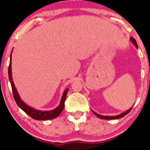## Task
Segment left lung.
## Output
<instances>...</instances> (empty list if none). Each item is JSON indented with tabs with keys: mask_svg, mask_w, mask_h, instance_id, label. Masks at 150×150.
<instances>
[{
	"mask_svg": "<svg viewBox=\"0 0 150 150\" xmlns=\"http://www.w3.org/2000/svg\"><path fill=\"white\" fill-rule=\"evenodd\" d=\"M130 41H131V42L132 43V44H134V46H135V47L137 49V48H138V46H137V42H136L135 39H134V38H132V37H130ZM132 106L131 108H129V109L127 110V111H124V112L121 113L119 115H117V116H101V115L98 114V113H97L96 112H94V111H93V110H92V111L94 113V114L96 115V116H97V117H99V118H101V119L113 120V119H118V118H123V116H125V115H127L129 112H130V110L132 109Z\"/></svg>",
	"mask_w": 150,
	"mask_h": 150,
	"instance_id": "left-lung-1",
	"label": "left lung"
}]
</instances>
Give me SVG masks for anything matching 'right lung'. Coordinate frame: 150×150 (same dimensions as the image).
<instances>
[{
    "instance_id": "add662e5",
    "label": "right lung",
    "mask_w": 150,
    "mask_h": 150,
    "mask_svg": "<svg viewBox=\"0 0 150 150\" xmlns=\"http://www.w3.org/2000/svg\"><path fill=\"white\" fill-rule=\"evenodd\" d=\"M12 53H13V50H12L11 53H10V65L8 67V77H9V80L11 84L12 87V90H13V97L15 100V102L17 103L18 106L20 107L22 111H24L27 113V115H29L30 117H32V118L35 120H51L53 118H56V117H58L61 114L62 111H63V108H64V105H65V101L66 99L67 93H68V88L65 89V91L63 92V96L61 99V102L58 106L54 109L51 110V111H41V110H37L36 108L31 107V106H28L26 103L24 102L21 99V97L19 95L18 90H17L16 87H15L14 82L13 80V77H12V68H11V56H12Z\"/></svg>"
}]
</instances>
